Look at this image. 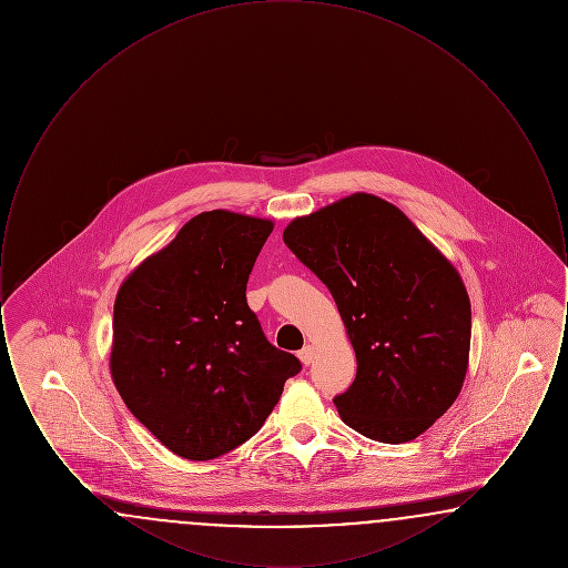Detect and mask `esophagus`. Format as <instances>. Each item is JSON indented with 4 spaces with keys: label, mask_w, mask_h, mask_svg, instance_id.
<instances>
[{
    "label": "esophagus",
    "mask_w": 568,
    "mask_h": 568,
    "mask_svg": "<svg viewBox=\"0 0 568 568\" xmlns=\"http://www.w3.org/2000/svg\"><path fill=\"white\" fill-rule=\"evenodd\" d=\"M297 357L302 359V364H304V366H311V364H313V359H315V349H313L311 345H304V347L297 352Z\"/></svg>",
    "instance_id": "esophagus-1"
}]
</instances>
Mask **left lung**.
Wrapping results in <instances>:
<instances>
[{
    "mask_svg": "<svg viewBox=\"0 0 568 568\" xmlns=\"http://www.w3.org/2000/svg\"><path fill=\"white\" fill-rule=\"evenodd\" d=\"M283 241L334 297L357 373L341 419L378 443L426 433L468 368L470 300L458 271L394 204L353 193L294 219Z\"/></svg>",
    "mask_w": 568,
    "mask_h": 568,
    "instance_id": "obj_1",
    "label": "left lung"
}]
</instances>
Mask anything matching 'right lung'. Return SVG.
Returning a JSON list of instances; mask_svg holds the SVG:
<instances>
[{
  "mask_svg": "<svg viewBox=\"0 0 568 568\" xmlns=\"http://www.w3.org/2000/svg\"><path fill=\"white\" fill-rule=\"evenodd\" d=\"M272 221L209 211L121 285L112 381L135 419L185 459H213L257 433L302 364L264 336L246 281Z\"/></svg>",
  "mask_w": 568,
  "mask_h": 568,
  "instance_id": "obj_1",
  "label": "right lung"
}]
</instances>
